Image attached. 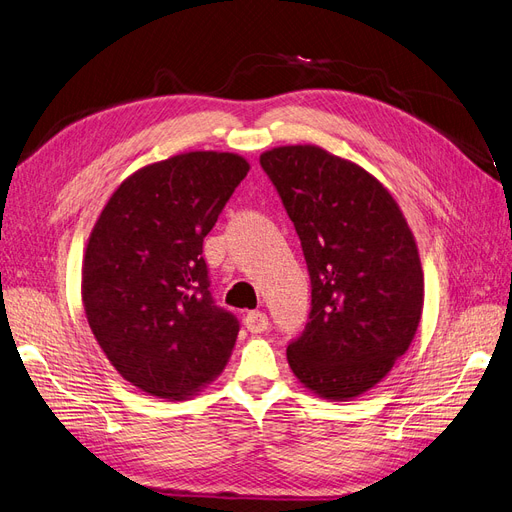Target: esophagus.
<instances>
[{
    "instance_id": "esophagus-1",
    "label": "esophagus",
    "mask_w": 512,
    "mask_h": 512,
    "mask_svg": "<svg viewBox=\"0 0 512 512\" xmlns=\"http://www.w3.org/2000/svg\"><path fill=\"white\" fill-rule=\"evenodd\" d=\"M244 325H246V329H249L251 334H263L268 329V315L266 312H261V310H253V312H249V315H246V319H244Z\"/></svg>"
}]
</instances>
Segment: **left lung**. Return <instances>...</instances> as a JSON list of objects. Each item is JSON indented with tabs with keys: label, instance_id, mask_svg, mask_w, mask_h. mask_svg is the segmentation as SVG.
Here are the masks:
<instances>
[{
	"label": "left lung",
	"instance_id": "left-lung-1",
	"mask_svg": "<svg viewBox=\"0 0 512 512\" xmlns=\"http://www.w3.org/2000/svg\"><path fill=\"white\" fill-rule=\"evenodd\" d=\"M310 274L306 329L287 346L298 381L325 400L366 393L417 334L423 270L415 236L383 183L315 144L261 153Z\"/></svg>",
	"mask_w": 512,
	"mask_h": 512
}]
</instances>
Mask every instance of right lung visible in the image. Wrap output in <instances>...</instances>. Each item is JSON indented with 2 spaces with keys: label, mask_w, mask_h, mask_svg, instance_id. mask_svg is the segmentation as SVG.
<instances>
[{
  "label": "right lung",
  "mask_w": 512,
  "mask_h": 512,
  "mask_svg": "<svg viewBox=\"0 0 512 512\" xmlns=\"http://www.w3.org/2000/svg\"><path fill=\"white\" fill-rule=\"evenodd\" d=\"M251 170L236 153L191 151L127 176L82 259L91 332L125 381L187 400L217 378L240 323L208 291L204 238Z\"/></svg>",
  "instance_id": "1"
}]
</instances>
